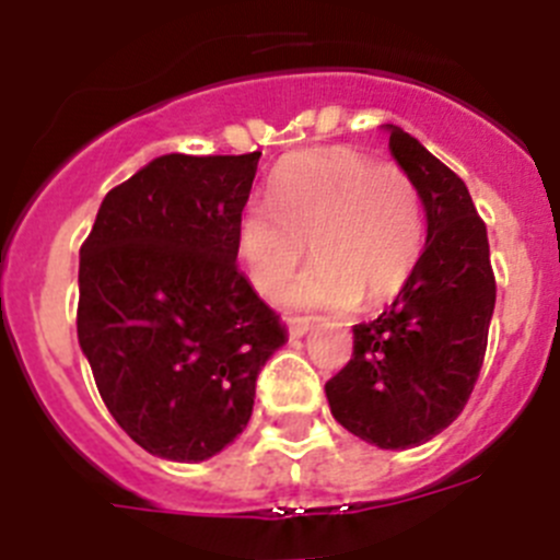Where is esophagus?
<instances>
[{"label":"esophagus","mask_w":560,"mask_h":560,"mask_svg":"<svg viewBox=\"0 0 560 560\" xmlns=\"http://www.w3.org/2000/svg\"><path fill=\"white\" fill-rule=\"evenodd\" d=\"M308 330H311V319H303V316H294V319H289L291 339H296V336H305Z\"/></svg>","instance_id":"34e87169"}]
</instances>
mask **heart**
<instances>
[{
    "label": "heart",
    "instance_id": "heart-1",
    "mask_svg": "<svg viewBox=\"0 0 560 560\" xmlns=\"http://www.w3.org/2000/svg\"><path fill=\"white\" fill-rule=\"evenodd\" d=\"M319 260L291 291L296 308L353 311L389 303L409 283L423 249V207L412 176L350 148L294 153L277 165L269 205L244 207L235 252L252 289L280 296L308 260Z\"/></svg>",
    "mask_w": 560,
    "mask_h": 560
}]
</instances>
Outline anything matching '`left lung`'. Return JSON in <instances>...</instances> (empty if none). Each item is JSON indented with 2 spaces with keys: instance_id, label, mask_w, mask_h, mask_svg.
<instances>
[{
  "instance_id": "obj_1",
  "label": "left lung",
  "mask_w": 560,
  "mask_h": 560,
  "mask_svg": "<svg viewBox=\"0 0 560 560\" xmlns=\"http://www.w3.org/2000/svg\"><path fill=\"white\" fill-rule=\"evenodd\" d=\"M389 151L427 210V249L373 323L353 325V359L325 384L330 412L378 448H412L457 420L479 378L497 277L488 230L452 167L387 126Z\"/></svg>"
}]
</instances>
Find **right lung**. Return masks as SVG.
Listing matches in <instances>:
<instances>
[{
    "mask_svg": "<svg viewBox=\"0 0 560 560\" xmlns=\"http://www.w3.org/2000/svg\"><path fill=\"white\" fill-rule=\"evenodd\" d=\"M260 151L167 153L106 192L81 246L78 341L122 432L199 463L244 432L280 316L235 264Z\"/></svg>",
    "mask_w": 560,
    "mask_h": 560,
    "instance_id": "1",
    "label": "right lung"
}]
</instances>
